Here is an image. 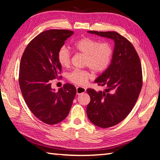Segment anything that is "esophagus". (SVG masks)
Instances as JSON below:
<instances>
[{"label":"esophagus","instance_id":"34e87169","mask_svg":"<svg viewBox=\"0 0 160 160\" xmlns=\"http://www.w3.org/2000/svg\"><path fill=\"white\" fill-rule=\"evenodd\" d=\"M86 91H87V90H86V88H84V87H78L76 88V93H77V95H81V94L85 92Z\"/></svg>","mask_w":160,"mask_h":160}]
</instances>
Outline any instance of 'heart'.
<instances>
[{
    "label": "heart",
    "instance_id": "heart-1",
    "mask_svg": "<svg viewBox=\"0 0 160 160\" xmlns=\"http://www.w3.org/2000/svg\"><path fill=\"white\" fill-rule=\"evenodd\" d=\"M75 50L85 55L84 65L95 73H101L108 68L113 54V47L109 42L84 37L73 44ZM57 60L61 67L68 68L71 62V53L65 47H61L57 52ZM92 74L86 69H75L69 73L68 79L77 85H84Z\"/></svg>",
    "mask_w": 160,
    "mask_h": 160
}]
</instances>
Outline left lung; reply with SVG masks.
Listing matches in <instances>:
<instances>
[{"instance_id":"1","label":"left lung","mask_w":160,"mask_h":160,"mask_svg":"<svg viewBox=\"0 0 160 160\" xmlns=\"http://www.w3.org/2000/svg\"><path fill=\"white\" fill-rule=\"evenodd\" d=\"M88 32L115 42L111 64L95 81L105 86V91L87 90L91 97L87 108L88 119L100 128H109L126 118L138 99L142 85L140 59L132 43L118 32Z\"/></svg>"}]
</instances>
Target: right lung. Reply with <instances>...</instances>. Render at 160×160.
I'll return each mask as SVG.
<instances>
[{
	"label": "right lung",
	"mask_w": 160,
	"mask_h": 160,
	"mask_svg": "<svg viewBox=\"0 0 160 160\" xmlns=\"http://www.w3.org/2000/svg\"><path fill=\"white\" fill-rule=\"evenodd\" d=\"M73 34L68 30L42 32L28 44L20 62L19 84L23 99L32 113L49 125L67 117L76 94L71 84L57 92L51 88V80L61 78L57 52Z\"/></svg>",
	"instance_id": "obj_1"
}]
</instances>
